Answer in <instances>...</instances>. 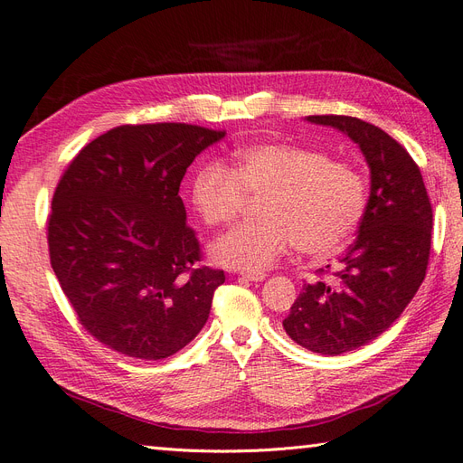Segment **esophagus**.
<instances>
[{"label":"esophagus","mask_w":463,"mask_h":463,"mask_svg":"<svg viewBox=\"0 0 463 463\" xmlns=\"http://www.w3.org/2000/svg\"><path fill=\"white\" fill-rule=\"evenodd\" d=\"M240 276L249 279V282H262V279L266 278L264 272H253V270H241Z\"/></svg>","instance_id":"1"}]
</instances>
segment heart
I'll use <instances>...</instances> for the list:
<instances>
[{
    "instance_id": "1",
    "label": "heart",
    "mask_w": 463,
    "mask_h": 463,
    "mask_svg": "<svg viewBox=\"0 0 463 463\" xmlns=\"http://www.w3.org/2000/svg\"><path fill=\"white\" fill-rule=\"evenodd\" d=\"M266 194L259 222H247L210 247L213 260L260 272L291 245L309 257H330L352 240L367 206L363 177L313 148L260 143L235 152L232 165L203 164L191 177L189 201L210 228L226 226L245 197Z\"/></svg>"
}]
</instances>
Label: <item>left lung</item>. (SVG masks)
Instances as JSON below:
<instances>
[{
  "label": "left lung",
  "instance_id": "obj_1",
  "mask_svg": "<svg viewBox=\"0 0 463 463\" xmlns=\"http://www.w3.org/2000/svg\"><path fill=\"white\" fill-rule=\"evenodd\" d=\"M305 121L352 138L371 174L365 214L334 278L305 284L284 318V330L301 347L342 355L386 332L413 299L429 264L432 208L417 164L381 128L347 116Z\"/></svg>",
  "mask_w": 463,
  "mask_h": 463
}]
</instances>
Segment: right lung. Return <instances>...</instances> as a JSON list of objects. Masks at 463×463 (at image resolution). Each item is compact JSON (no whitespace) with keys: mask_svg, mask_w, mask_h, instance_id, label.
Here are the masks:
<instances>
[{"mask_svg":"<svg viewBox=\"0 0 463 463\" xmlns=\"http://www.w3.org/2000/svg\"><path fill=\"white\" fill-rule=\"evenodd\" d=\"M226 137L185 123L123 125L89 143L53 193L52 269L98 342L165 359L206 325L223 270L199 262L179 185Z\"/></svg>","mask_w":463,"mask_h":463,"instance_id":"obj_1","label":"right lung"}]
</instances>
